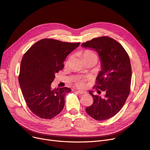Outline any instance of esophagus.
<instances>
[{
	"mask_svg": "<svg viewBox=\"0 0 150 150\" xmlns=\"http://www.w3.org/2000/svg\"><path fill=\"white\" fill-rule=\"evenodd\" d=\"M77 93H78L79 94H80V95H85V94L87 93V92L86 91H81V90L77 91Z\"/></svg>",
	"mask_w": 150,
	"mask_h": 150,
	"instance_id": "obj_1",
	"label": "esophagus"
}]
</instances>
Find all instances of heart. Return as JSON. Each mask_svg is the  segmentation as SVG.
<instances>
[{
  "label": "heart",
  "mask_w": 150,
  "mask_h": 150,
  "mask_svg": "<svg viewBox=\"0 0 150 150\" xmlns=\"http://www.w3.org/2000/svg\"><path fill=\"white\" fill-rule=\"evenodd\" d=\"M83 57L84 59H95L96 61L98 60V55L97 54L90 50H86L83 53ZM69 62V60L66 61L65 64L67 65ZM75 85L77 87L79 88H83L85 86V80L83 79H79L75 81Z\"/></svg>",
  "instance_id": "heart-1"
}]
</instances>
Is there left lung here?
Returning a JSON list of instances; mask_svg holds the SVG:
<instances>
[{"instance_id":"8db88e82","label":"left lung","mask_w":150,"mask_h":150,"mask_svg":"<svg viewBox=\"0 0 150 150\" xmlns=\"http://www.w3.org/2000/svg\"><path fill=\"white\" fill-rule=\"evenodd\" d=\"M81 46L98 53L101 70L95 88L106 92L102 98L90 91L93 103L86 108V112L97 120L109 119L120 111L129 95L132 79L129 56L119 42L108 36L94 38L82 43Z\"/></svg>"}]
</instances>
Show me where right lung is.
<instances>
[{
  "label": "right lung",
  "instance_id": "right-lung-1",
  "mask_svg": "<svg viewBox=\"0 0 150 150\" xmlns=\"http://www.w3.org/2000/svg\"><path fill=\"white\" fill-rule=\"evenodd\" d=\"M80 42H62L42 39L36 42L22 58L18 81L22 94L31 111L44 119H51L62 111L65 96L70 88L51 89L55 75L64 69L67 56Z\"/></svg>",
  "mask_w": 150,
  "mask_h": 150
}]
</instances>
